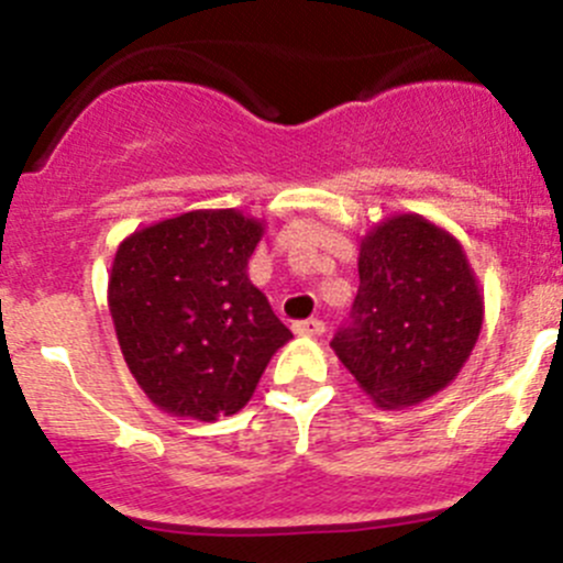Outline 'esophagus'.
<instances>
[{
  "label": "esophagus",
  "mask_w": 563,
  "mask_h": 563,
  "mask_svg": "<svg viewBox=\"0 0 563 563\" xmlns=\"http://www.w3.org/2000/svg\"><path fill=\"white\" fill-rule=\"evenodd\" d=\"M323 321L321 318H305V321H297L294 323V332L302 334V338H318V334H323Z\"/></svg>",
  "instance_id": "34e87169"
}]
</instances>
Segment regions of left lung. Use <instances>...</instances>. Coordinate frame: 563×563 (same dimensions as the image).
I'll return each mask as SVG.
<instances>
[{"instance_id": "8db88e82", "label": "left lung", "mask_w": 563, "mask_h": 563, "mask_svg": "<svg viewBox=\"0 0 563 563\" xmlns=\"http://www.w3.org/2000/svg\"><path fill=\"white\" fill-rule=\"evenodd\" d=\"M482 316L479 283L455 236L422 214H395L362 240L360 291L332 349L376 406H417L450 387Z\"/></svg>"}]
</instances>
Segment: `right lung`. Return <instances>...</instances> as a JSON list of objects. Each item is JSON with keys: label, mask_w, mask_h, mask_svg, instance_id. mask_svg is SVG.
<instances>
[{"label": "right lung", "mask_w": 563, "mask_h": 563, "mask_svg": "<svg viewBox=\"0 0 563 563\" xmlns=\"http://www.w3.org/2000/svg\"><path fill=\"white\" fill-rule=\"evenodd\" d=\"M261 234L264 223L236 209H196L135 231L113 255L108 310L119 349L172 417L236 413L291 340L247 277Z\"/></svg>", "instance_id": "obj_1"}]
</instances>
